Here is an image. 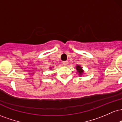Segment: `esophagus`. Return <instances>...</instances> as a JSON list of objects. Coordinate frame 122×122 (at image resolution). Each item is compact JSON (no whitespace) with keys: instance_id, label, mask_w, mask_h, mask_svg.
<instances>
[{"instance_id":"esophagus-1","label":"esophagus","mask_w":122,"mask_h":122,"mask_svg":"<svg viewBox=\"0 0 122 122\" xmlns=\"http://www.w3.org/2000/svg\"><path fill=\"white\" fill-rule=\"evenodd\" d=\"M68 61H63V62H62V64H63V65H68Z\"/></svg>"}]
</instances>
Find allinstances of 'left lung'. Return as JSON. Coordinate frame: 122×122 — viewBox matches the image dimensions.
I'll return each instance as SVG.
<instances>
[{"mask_svg":"<svg viewBox=\"0 0 122 122\" xmlns=\"http://www.w3.org/2000/svg\"><path fill=\"white\" fill-rule=\"evenodd\" d=\"M76 69L77 72L79 73V75L80 76H81L82 74H83L84 71L82 69V67H81L80 65H77Z\"/></svg>","mask_w":122,"mask_h":122,"instance_id":"1","label":"left lung"}]
</instances>
